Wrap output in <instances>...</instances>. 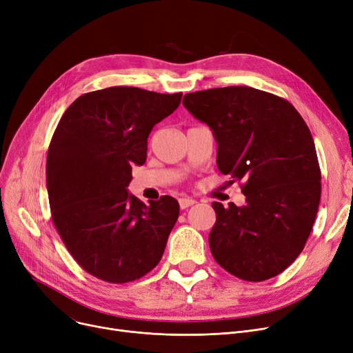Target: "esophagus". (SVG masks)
<instances>
[{
  "label": "esophagus",
  "instance_id": "esophagus-1",
  "mask_svg": "<svg viewBox=\"0 0 353 353\" xmlns=\"http://www.w3.org/2000/svg\"><path fill=\"white\" fill-rule=\"evenodd\" d=\"M196 200L194 199H190V197H183L179 200V205H180V209H188L193 205H196Z\"/></svg>",
  "mask_w": 353,
  "mask_h": 353
}]
</instances>
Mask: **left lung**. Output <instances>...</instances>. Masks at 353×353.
Returning a JSON list of instances; mask_svg holds the SVG:
<instances>
[{"mask_svg": "<svg viewBox=\"0 0 353 353\" xmlns=\"http://www.w3.org/2000/svg\"><path fill=\"white\" fill-rule=\"evenodd\" d=\"M183 105L210 127L219 170L242 181L246 196L240 208L212 203L214 261L248 282L282 273L303 250L321 201L319 161L305 120L285 99L242 85L189 92Z\"/></svg>", "mask_w": 353, "mask_h": 353, "instance_id": "obj_1", "label": "left lung"}]
</instances>
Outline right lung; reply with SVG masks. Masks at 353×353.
<instances>
[{
	"label": "right lung",
	"mask_w": 353,
	"mask_h": 353,
	"mask_svg": "<svg viewBox=\"0 0 353 353\" xmlns=\"http://www.w3.org/2000/svg\"><path fill=\"white\" fill-rule=\"evenodd\" d=\"M181 92L108 87L80 96L51 139L46 179L54 226L76 262L110 283L140 279L157 266L179 217L170 196L144 205L127 188L147 159L153 127Z\"/></svg>",
	"instance_id": "obj_1"
}]
</instances>
